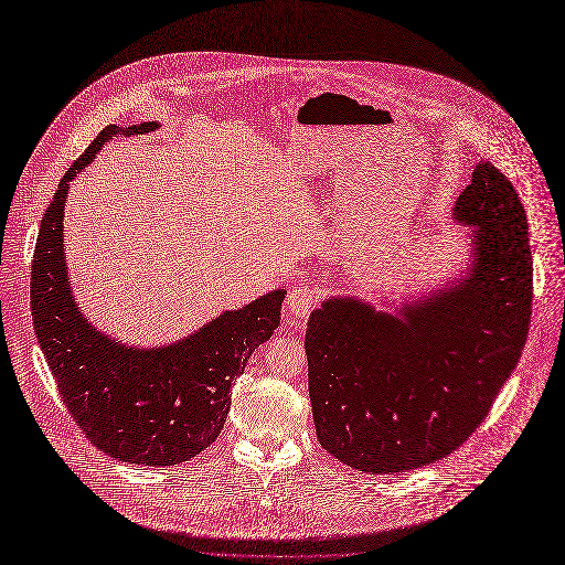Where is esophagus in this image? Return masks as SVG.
Masks as SVG:
<instances>
[{"mask_svg": "<svg viewBox=\"0 0 565 565\" xmlns=\"http://www.w3.org/2000/svg\"><path fill=\"white\" fill-rule=\"evenodd\" d=\"M320 291L313 285H298L287 296V309L296 318H307L311 309L318 305Z\"/></svg>", "mask_w": 565, "mask_h": 565, "instance_id": "34e87169", "label": "esophagus"}]
</instances>
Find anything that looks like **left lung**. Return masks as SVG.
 <instances>
[{"mask_svg": "<svg viewBox=\"0 0 565 565\" xmlns=\"http://www.w3.org/2000/svg\"><path fill=\"white\" fill-rule=\"evenodd\" d=\"M455 218L475 225L472 276L402 318L327 300L305 351L320 446L364 472L426 466L459 448L516 366L532 316L525 210L490 161L472 170Z\"/></svg>", "mask_w": 565, "mask_h": 565, "instance_id": "obj_1", "label": "left lung"}]
</instances>
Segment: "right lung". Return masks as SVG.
<instances>
[{"instance_id": "1", "label": "right lung", "mask_w": 565, "mask_h": 565, "mask_svg": "<svg viewBox=\"0 0 565 565\" xmlns=\"http://www.w3.org/2000/svg\"><path fill=\"white\" fill-rule=\"evenodd\" d=\"M154 121L108 126L64 174L42 218L31 311L40 347L62 399L82 433L106 455L139 466H172L196 457L223 430L232 386L249 355L280 322L285 291H271L166 349H128L97 333L73 302L64 263L68 181L117 132L143 135Z\"/></svg>"}]
</instances>
